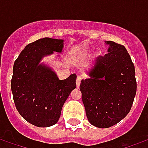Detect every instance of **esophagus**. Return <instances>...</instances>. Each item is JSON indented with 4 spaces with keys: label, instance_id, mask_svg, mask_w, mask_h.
<instances>
[{
    "label": "esophagus",
    "instance_id": "34e87169",
    "mask_svg": "<svg viewBox=\"0 0 148 148\" xmlns=\"http://www.w3.org/2000/svg\"><path fill=\"white\" fill-rule=\"evenodd\" d=\"M81 81H82V77L78 75L77 77V79H76V85H77V87H79V86H80Z\"/></svg>",
    "mask_w": 148,
    "mask_h": 148
}]
</instances>
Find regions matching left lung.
Here are the masks:
<instances>
[{
    "label": "left lung",
    "mask_w": 148,
    "mask_h": 148,
    "mask_svg": "<svg viewBox=\"0 0 148 148\" xmlns=\"http://www.w3.org/2000/svg\"><path fill=\"white\" fill-rule=\"evenodd\" d=\"M108 53L97 57L82 80L80 90L88 121L107 128L117 124L130 112L136 93L135 66L123 45L107 41Z\"/></svg>",
    "instance_id": "1"
}]
</instances>
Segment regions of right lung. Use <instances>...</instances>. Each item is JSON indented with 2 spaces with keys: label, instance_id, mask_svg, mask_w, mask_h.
I'll return each mask as SVG.
<instances>
[{
  "label": "right lung",
  "instance_id": "right-lung-1",
  "mask_svg": "<svg viewBox=\"0 0 148 148\" xmlns=\"http://www.w3.org/2000/svg\"><path fill=\"white\" fill-rule=\"evenodd\" d=\"M62 48V39H39L27 44L13 65L11 90L16 108L37 127L56 124L65 101L76 88V74L59 80L51 68L39 63L44 56L60 53Z\"/></svg>",
  "mask_w": 148,
  "mask_h": 148
}]
</instances>
